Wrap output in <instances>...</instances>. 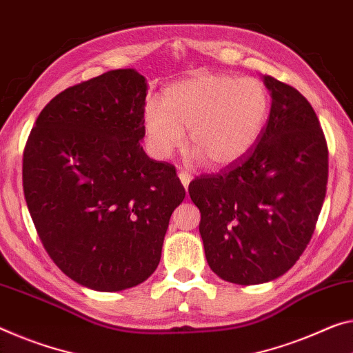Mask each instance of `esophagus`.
<instances>
[{
    "instance_id": "obj_1",
    "label": "esophagus",
    "mask_w": 353,
    "mask_h": 353,
    "mask_svg": "<svg viewBox=\"0 0 353 353\" xmlns=\"http://www.w3.org/2000/svg\"><path fill=\"white\" fill-rule=\"evenodd\" d=\"M178 178H180V181H181V184L184 186V189H188L189 183H191V180H192L191 173L186 172V170H181L180 173H178Z\"/></svg>"
}]
</instances>
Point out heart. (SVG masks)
<instances>
[{
  "instance_id": "b5f03b06",
  "label": "heart",
  "mask_w": 353,
  "mask_h": 353,
  "mask_svg": "<svg viewBox=\"0 0 353 353\" xmlns=\"http://www.w3.org/2000/svg\"><path fill=\"white\" fill-rule=\"evenodd\" d=\"M270 112V93L260 80L199 74L165 88L161 104L146 102L145 142L154 158L167 159L183 145L188 129L195 159L230 165L259 142Z\"/></svg>"
}]
</instances>
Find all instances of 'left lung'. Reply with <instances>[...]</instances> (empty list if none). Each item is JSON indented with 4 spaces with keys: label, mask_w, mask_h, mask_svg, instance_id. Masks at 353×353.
<instances>
[{
    "label": "left lung",
    "mask_w": 353,
    "mask_h": 353,
    "mask_svg": "<svg viewBox=\"0 0 353 353\" xmlns=\"http://www.w3.org/2000/svg\"><path fill=\"white\" fill-rule=\"evenodd\" d=\"M263 82L271 112L259 142L240 161L189 184L210 268L241 285L268 283L294 267L328 183V146L314 108L294 86L271 75Z\"/></svg>",
    "instance_id": "left-lung-1"
}]
</instances>
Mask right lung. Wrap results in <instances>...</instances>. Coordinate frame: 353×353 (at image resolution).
Listing matches in <instances>:
<instances>
[{
	"label": "right lung",
	"instance_id": "add662e5",
	"mask_svg": "<svg viewBox=\"0 0 353 353\" xmlns=\"http://www.w3.org/2000/svg\"><path fill=\"white\" fill-rule=\"evenodd\" d=\"M146 82L117 69L44 107L23 151V194L50 259L90 289L118 292L158 268L184 191L175 167L140 146Z\"/></svg>",
	"mask_w": 353,
	"mask_h": 353
}]
</instances>
